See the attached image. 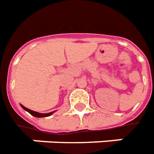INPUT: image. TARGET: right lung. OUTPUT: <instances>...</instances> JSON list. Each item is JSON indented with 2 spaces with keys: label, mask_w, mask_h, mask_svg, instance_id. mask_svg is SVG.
I'll use <instances>...</instances> for the list:
<instances>
[{
  "label": "right lung",
  "mask_w": 154,
  "mask_h": 154,
  "mask_svg": "<svg viewBox=\"0 0 154 154\" xmlns=\"http://www.w3.org/2000/svg\"><path fill=\"white\" fill-rule=\"evenodd\" d=\"M20 106H22V108L23 109H25L26 111L28 112L29 114H31L32 116L36 117V118H45V117H48V116H50V115H52V114H54V112H55V111H53V112H50V113H47V114H41V113H38V112L33 111V110H32V109H27L26 107L23 106V105H20Z\"/></svg>",
  "instance_id": "add662e5"
}]
</instances>
